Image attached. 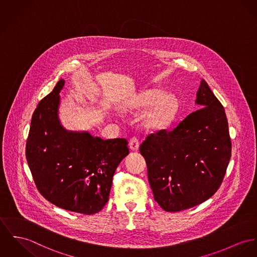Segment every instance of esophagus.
<instances>
[{
  "label": "esophagus",
  "mask_w": 257,
  "mask_h": 257,
  "mask_svg": "<svg viewBox=\"0 0 257 257\" xmlns=\"http://www.w3.org/2000/svg\"><path fill=\"white\" fill-rule=\"evenodd\" d=\"M139 145H140V143H139L138 138L133 137V138L130 139V141H129V147H130V149H131L132 151H138Z\"/></svg>",
  "instance_id": "esophagus-1"
}]
</instances>
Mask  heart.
<instances>
[{
  "instance_id": "b5f03b06",
  "label": "heart",
  "mask_w": 257,
  "mask_h": 257,
  "mask_svg": "<svg viewBox=\"0 0 257 257\" xmlns=\"http://www.w3.org/2000/svg\"><path fill=\"white\" fill-rule=\"evenodd\" d=\"M151 106L144 115V125L153 130H164L174 121L178 112V101L171 95H164L160 90H147L140 93L133 100L124 104L125 110Z\"/></svg>"
}]
</instances>
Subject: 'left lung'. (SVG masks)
Wrapping results in <instances>:
<instances>
[{"label":"left lung","mask_w":257,"mask_h":257,"mask_svg":"<svg viewBox=\"0 0 257 257\" xmlns=\"http://www.w3.org/2000/svg\"><path fill=\"white\" fill-rule=\"evenodd\" d=\"M196 103L200 108L172 131L151 134L140 146L154 198L165 211L185 210L211 198L231 158L225 109L203 79Z\"/></svg>","instance_id":"obj_1"}]
</instances>
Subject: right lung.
I'll return each mask as SVG.
<instances>
[{
    "label": "right lung",
    "mask_w": 257,
    "mask_h": 257,
    "mask_svg": "<svg viewBox=\"0 0 257 257\" xmlns=\"http://www.w3.org/2000/svg\"><path fill=\"white\" fill-rule=\"evenodd\" d=\"M64 83L59 80L37 105L26 142V159L44 198L62 209L90 215L107 202L113 174L129 154L128 142L66 130L59 117Z\"/></svg>",
    "instance_id": "1"
}]
</instances>
